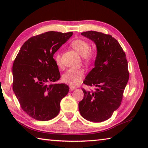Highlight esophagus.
I'll use <instances>...</instances> for the list:
<instances>
[{"label": "esophagus", "mask_w": 148, "mask_h": 148, "mask_svg": "<svg viewBox=\"0 0 148 148\" xmlns=\"http://www.w3.org/2000/svg\"><path fill=\"white\" fill-rule=\"evenodd\" d=\"M69 88H70V90H71V91H73V90H74L75 89H76V87L73 86H69Z\"/></svg>", "instance_id": "obj_1"}]
</instances>
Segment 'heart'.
<instances>
[{"mask_svg": "<svg viewBox=\"0 0 148 148\" xmlns=\"http://www.w3.org/2000/svg\"><path fill=\"white\" fill-rule=\"evenodd\" d=\"M71 46L77 53L83 56V61L87 64L91 63L96 57V51L90 49V44L86 40L76 39L72 42ZM54 61L57 66H61V57L59 52L55 54ZM84 76L83 69H69L62 74V80L64 83L75 86L82 82Z\"/></svg>", "mask_w": 148, "mask_h": 148, "instance_id": "b5f03b06", "label": "heart"}]
</instances>
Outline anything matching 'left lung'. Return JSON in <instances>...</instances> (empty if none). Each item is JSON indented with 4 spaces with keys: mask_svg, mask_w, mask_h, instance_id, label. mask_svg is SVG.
I'll return each instance as SVG.
<instances>
[{
    "mask_svg": "<svg viewBox=\"0 0 148 148\" xmlns=\"http://www.w3.org/2000/svg\"><path fill=\"white\" fill-rule=\"evenodd\" d=\"M81 34L95 42L97 54L95 68L84 82L96 89L95 91L82 89L84 96L79 102V111L88 121L102 122L108 119L121 105L129 77L128 62L121 46L111 35L93 31Z\"/></svg>",
    "mask_w": 148,
    "mask_h": 148,
    "instance_id": "1",
    "label": "left lung"
}]
</instances>
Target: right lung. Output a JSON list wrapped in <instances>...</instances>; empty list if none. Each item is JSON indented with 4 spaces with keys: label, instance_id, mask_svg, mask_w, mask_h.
I'll list each match as a JSON object with an SVG mask.
<instances>
[{
    "label": "right lung",
    "instance_id": "1",
    "mask_svg": "<svg viewBox=\"0 0 148 148\" xmlns=\"http://www.w3.org/2000/svg\"><path fill=\"white\" fill-rule=\"evenodd\" d=\"M72 34L49 31L32 36L14 60L13 91L22 110L32 118L48 121L59 113L60 102L69 87L64 84H47L61 77L53 55Z\"/></svg>",
    "mask_w": 148,
    "mask_h": 148
}]
</instances>
